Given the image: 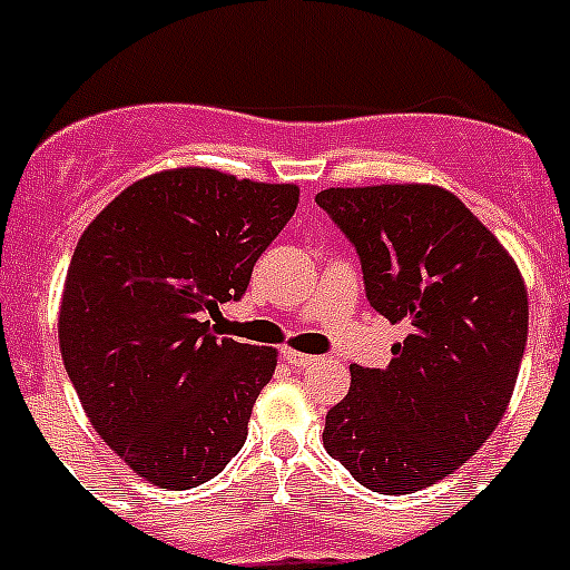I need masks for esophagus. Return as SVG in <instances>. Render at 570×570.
I'll return each mask as SVG.
<instances>
[{
  "instance_id": "34e87169",
  "label": "esophagus",
  "mask_w": 570,
  "mask_h": 570,
  "mask_svg": "<svg viewBox=\"0 0 570 570\" xmlns=\"http://www.w3.org/2000/svg\"><path fill=\"white\" fill-rule=\"evenodd\" d=\"M282 360L285 362H291V365L294 367H308V365H314L316 362V356H311V354H299V351H282Z\"/></svg>"
}]
</instances>
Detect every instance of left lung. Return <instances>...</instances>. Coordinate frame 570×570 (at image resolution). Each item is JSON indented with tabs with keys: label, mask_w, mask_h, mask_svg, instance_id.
Here are the masks:
<instances>
[{
	"label": "left lung",
	"mask_w": 570,
	"mask_h": 570,
	"mask_svg": "<svg viewBox=\"0 0 570 570\" xmlns=\"http://www.w3.org/2000/svg\"><path fill=\"white\" fill-rule=\"evenodd\" d=\"M316 205L354 242L367 302L407 328L387 367L351 365L322 442L371 491H422L471 460L505 414L528 342L525 282L440 185L328 188Z\"/></svg>",
	"instance_id": "8db88e82"
}]
</instances>
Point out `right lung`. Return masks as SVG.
I'll return each instance as SVG.
<instances>
[{
  "label": "right lung",
  "instance_id": "add662e5",
  "mask_svg": "<svg viewBox=\"0 0 570 570\" xmlns=\"http://www.w3.org/2000/svg\"><path fill=\"white\" fill-rule=\"evenodd\" d=\"M296 203V185L174 168L79 236L59 305L65 371L97 434L154 485H203L245 445L276 347L216 336L205 314L248 291Z\"/></svg>",
  "mask_w": 570,
  "mask_h": 570
}]
</instances>
